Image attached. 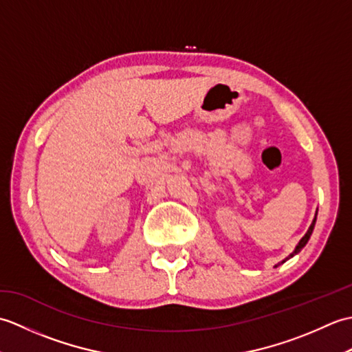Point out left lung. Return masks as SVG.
Listing matches in <instances>:
<instances>
[{"label":"left lung","instance_id":"1","mask_svg":"<svg viewBox=\"0 0 352 352\" xmlns=\"http://www.w3.org/2000/svg\"><path fill=\"white\" fill-rule=\"evenodd\" d=\"M316 214H318V212H316ZM315 223H316V216H315V219H313V222H311V226L309 227V230H307V233H305L304 234V237L301 239V241H300V243H298L296 245V248H295V251L294 252H292L290 254V256L286 258V260H289V258H292V257H294L295 256V254H298V252H300L302 248H304V246L305 245H307V242H309V239H310V236H311V233H313V228H315ZM286 260H283L281 261V263H284V261H286Z\"/></svg>","mask_w":352,"mask_h":352}]
</instances>
